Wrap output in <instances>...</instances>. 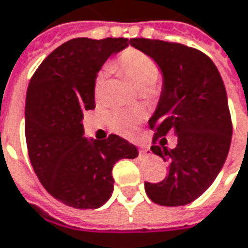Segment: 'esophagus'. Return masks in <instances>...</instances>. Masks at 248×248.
Masks as SVG:
<instances>
[{
	"label": "esophagus",
	"mask_w": 248,
	"mask_h": 248,
	"mask_svg": "<svg viewBox=\"0 0 248 248\" xmlns=\"http://www.w3.org/2000/svg\"><path fill=\"white\" fill-rule=\"evenodd\" d=\"M139 155L140 156H152V152H150V149H139Z\"/></svg>",
	"instance_id": "34e87169"
}]
</instances>
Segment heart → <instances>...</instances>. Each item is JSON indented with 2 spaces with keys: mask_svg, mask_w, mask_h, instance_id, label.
Segmentation results:
<instances>
[{
  "mask_svg": "<svg viewBox=\"0 0 248 248\" xmlns=\"http://www.w3.org/2000/svg\"><path fill=\"white\" fill-rule=\"evenodd\" d=\"M113 67L123 73L129 81L140 91L150 90L160 77L157 64L148 55L138 49H127L121 53L119 61L113 64ZM105 87L103 74L98 76L93 85V93L98 98L100 96ZM139 123V116L125 110H117L110 116V124L117 132L123 135H131Z\"/></svg>",
  "mask_w": 248,
  "mask_h": 248,
  "instance_id": "obj_1",
  "label": "heart"
}]
</instances>
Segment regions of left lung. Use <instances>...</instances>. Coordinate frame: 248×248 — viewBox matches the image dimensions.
I'll return each mask as SVG.
<instances>
[{"instance_id": "obj_1", "label": "left lung", "mask_w": 248, "mask_h": 248, "mask_svg": "<svg viewBox=\"0 0 248 248\" xmlns=\"http://www.w3.org/2000/svg\"><path fill=\"white\" fill-rule=\"evenodd\" d=\"M129 44L158 66L163 87L157 108L149 119L156 129L152 152L168 163V175L158 184L145 182L149 199L160 205L192 203L204 193L222 170L232 140V121L222 77L214 62L195 48L149 38ZM178 139L168 151L164 138Z\"/></svg>"}]
</instances>
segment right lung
Wrapping results in <instances>:
<instances>
[{
	"label": "right lung",
	"instance_id": "right-lung-1",
	"mask_svg": "<svg viewBox=\"0 0 248 248\" xmlns=\"http://www.w3.org/2000/svg\"><path fill=\"white\" fill-rule=\"evenodd\" d=\"M129 45L127 38H74L58 46L30 80L24 132L29 157L46 192L74 208H99L113 193V166L138 157L119 135L84 137V111L95 109L93 85L105 62Z\"/></svg>",
	"mask_w": 248,
	"mask_h": 248
}]
</instances>
